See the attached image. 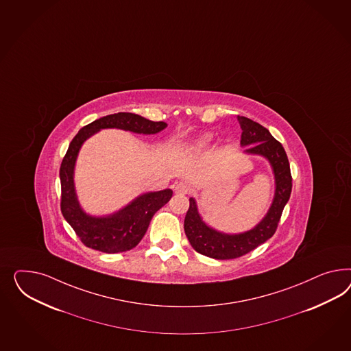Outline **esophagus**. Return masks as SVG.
<instances>
[{"mask_svg":"<svg viewBox=\"0 0 351 351\" xmlns=\"http://www.w3.org/2000/svg\"><path fill=\"white\" fill-rule=\"evenodd\" d=\"M174 191H176V193L186 195V193L189 192V186H187V183H186V182L180 180V182H178V183L174 186Z\"/></svg>","mask_w":351,"mask_h":351,"instance_id":"esophagus-1","label":"esophagus"}]
</instances>
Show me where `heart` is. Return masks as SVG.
Returning <instances> with one entry per match:
<instances>
[{
	"label": "heart",
	"mask_w": 351,
	"mask_h": 351,
	"mask_svg": "<svg viewBox=\"0 0 351 351\" xmlns=\"http://www.w3.org/2000/svg\"><path fill=\"white\" fill-rule=\"evenodd\" d=\"M208 141H209V136H205V137H202V138H201V140L199 141V143H201V145H202V143H206Z\"/></svg>",
	"instance_id": "1"
}]
</instances>
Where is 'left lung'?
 <instances>
[{
    "instance_id": "1",
    "label": "left lung",
    "mask_w": 351,
    "mask_h": 351,
    "mask_svg": "<svg viewBox=\"0 0 351 351\" xmlns=\"http://www.w3.org/2000/svg\"><path fill=\"white\" fill-rule=\"evenodd\" d=\"M240 123L241 145L250 146L247 154L263 155L271 162L276 178V195L271 209L264 219L251 230L240 234H226L208 227L197 211L196 202L190 199V208L184 218V232L192 247L213 259H236L256 249L276 233L282 211L290 199L292 190L290 162L280 142L259 123L245 117H237Z\"/></svg>"
}]
</instances>
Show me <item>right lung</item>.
I'll use <instances>...</instances> for the list:
<instances>
[{
  "label": "right lung",
  "mask_w": 351,
  "mask_h": 351,
  "mask_svg": "<svg viewBox=\"0 0 351 351\" xmlns=\"http://www.w3.org/2000/svg\"><path fill=\"white\" fill-rule=\"evenodd\" d=\"M167 127L164 121L145 119L137 114L118 112L106 115L84 125L71 140L69 149L61 161V213L77 233L84 246L108 254L128 251L136 247L149 228L154 214L171 200L173 191L162 190L141 195L124 209L109 215L95 218L80 209L74 190V165L80 146L93 133L104 128H119L134 133L154 134Z\"/></svg>",
  "instance_id": "right-lung-1"
}]
</instances>
